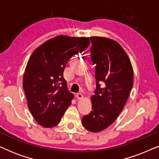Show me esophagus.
Returning a JSON list of instances; mask_svg holds the SVG:
<instances>
[{"instance_id": "1", "label": "esophagus", "mask_w": 159, "mask_h": 159, "mask_svg": "<svg viewBox=\"0 0 159 159\" xmlns=\"http://www.w3.org/2000/svg\"><path fill=\"white\" fill-rule=\"evenodd\" d=\"M76 97H77V99H82L83 98V95H82V93H77V94L76 95Z\"/></svg>"}]
</instances>
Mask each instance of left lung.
Returning a JSON list of instances; mask_svg holds the SVG:
<instances>
[{
    "label": "left lung",
    "instance_id": "obj_1",
    "mask_svg": "<svg viewBox=\"0 0 159 159\" xmlns=\"http://www.w3.org/2000/svg\"><path fill=\"white\" fill-rule=\"evenodd\" d=\"M91 60L95 66L96 90L91 98L92 111L82 125L88 131L101 132L116 120L133 85V69L127 54L116 41L90 38Z\"/></svg>",
    "mask_w": 159,
    "mask_h": 159
}]
</instances>
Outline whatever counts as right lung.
Returning a JSON list of instances; mask_svg holds the SVG:
<instances>
[{"label": "right lung", "instance_id": "obj_1", "mask_svg": "<svg viewBox=\"0 0 159 159\" xmlns=\"http://www.w3.org/2000/svg\"><path fill=\"white\" fill-rule=\"evenodd\" d=\"M90 38L59 35L40 45L30 56L23 78L29 110L39 125L53 127L61 121L74 95L64 71L74 55L90 45Z\"/></svg>", "mask_w": 159, "mask_h": 159}]
</instances>
